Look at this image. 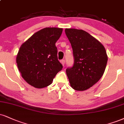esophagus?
<instances>
[{
    "label": "esophagus",
    "instance_id": "esophagus-1",
    "mask_svg": "<svg viewBox=\"0 0 124 124\" xmlns=\"http://www.w3.org/2000/svg\"><path fill=\"white\" fill-rule=\"evenodd\" d=\"M61 63H62V65H63V66H64V65H65V61L64 60V59H62V60H61Z\"/></svg>",
    "mask_w": 124,
    "mask_h": 124
}]
</instances>
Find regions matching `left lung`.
Returning a JSON list of instances; mask_svg holds the SVG:
<instances>
[{
    "label": "left lung",
    "mask_w": 124,
    "mask_h": 124,
    "mask_svg": "<svg viewBox=\"0 0 124 124\" xmlns=\"http://www.w3.org/2000/svg\"><path fill=\"white\" fill-rule=\"evenodd\" d=\"M65 33L73 49L74 62L66 72L74 90L85 91L102 77L107 57L105 48L100 41L81 29H66Z\"/></svg>",
    "instance_id": "8db88e82"
}]
</instances>
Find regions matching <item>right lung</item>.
Listing matches in <instances>:
<instances>
[{"instance_id":"right-lung-1","label":"right lung","mask_w":124,"mask_h":124,"mask_svg":"<svg viewBox=\"0 0 124 124\" xmlns=\"http://www.w3.org/2000/svg\"><path fill=\"white\" fill-rule=\"evenodd\" d=\"M63 29L46 28L34 33L22 44L16 62L22 78L37 88L50 85L62 69L55 43Z\"/></svg>"}]
</instances>
